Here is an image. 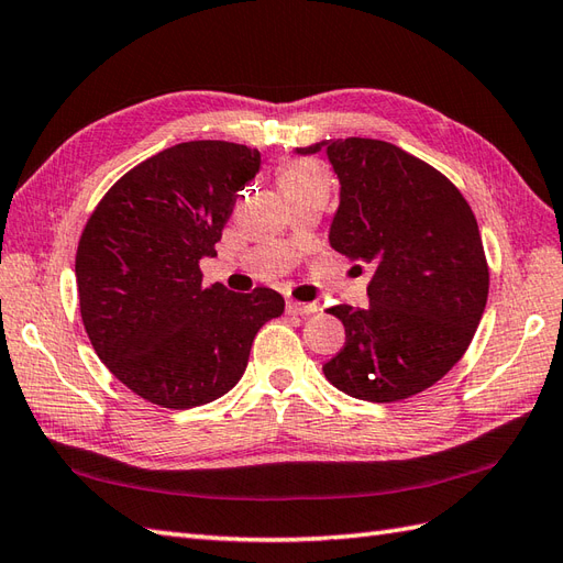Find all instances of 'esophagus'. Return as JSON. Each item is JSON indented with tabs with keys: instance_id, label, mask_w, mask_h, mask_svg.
I'll return each mask as SVG.
<instances>
[{
	"instance_id": "obj_1",
	"label": "esophagus",
	"mask_w": 563,
	"mask_h": 563,
	"mask_svg": "<svg viewBox=\"0 0 563 563\" xmlns=\"http://www.w3.org/2000/svg\"><path fill=\"white\" fill-rule=\"evenodd\" d=\"M285 311L290 313V317H309V313H317L319 311V305H302V302H287Z\"/></svg>"
}]
</instances>
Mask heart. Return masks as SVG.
Wrapping results in <instances>:
<instances>
[{
  "mask_svg": "<svg viewBox=\"0 0 563 563\" xmlns=\"http://www.w3.org/2000/svg\"><path fill=\"white\" fill-rule=\"evenodd\" d=\"M278 181L287 196L313 185H329V175H325V169L313 161H292L280 167Z\"/></svg>",
  "mask_w": 563,
  "mask_h": 563,
  "instance_id": "obj_1",
  "label": "heart"
}]
</instances>
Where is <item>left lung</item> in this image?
Returning <instances> with one entry per match:
<instances>
[{
	"mask_svg": "<svg viewBox=\"0 0 563 563\" xmlns=\"http://www.w3.org/2000/svg\"><path fill=\"white\" fill-rule=\"evenodd\" d=\"M295 153H325L341 181L329 242L372 268L367 307L329 309L345 347L323 364L325 378L369 402L422 394L455 367L485 313L489 271L473 211L394 143L325 139Z\"/></svg>",
	"mask_w": 563,
	"mask_h": 563,
	"instance_id": "8db88e82",
	"label": "left lung"
}]
</instances>
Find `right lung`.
<instances>
[{
  "label": "right lung",
  "mask_w": 563,
  "mask_h": 563,
  "mask_svg": "<svg viewBox=\"0 0 563 563\" xmlns=\"http://www.w3.org/2000/svg\"><path fill=\"white\" fill-rule=\"evenodd\" d=\"M261 167L256 148L187 141L104 194L76 252L86 333L120 382L161 408H196L240 382L254 335L285 309L268 287H203L201 258Z\"/></svg>",
  "instance_id": "add662e5"
}]
</instances>
